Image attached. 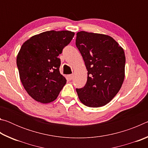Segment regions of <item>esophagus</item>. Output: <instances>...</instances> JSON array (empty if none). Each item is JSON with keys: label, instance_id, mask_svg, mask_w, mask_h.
<instances>
[{"label": "esophagus", "instance_id": "obj_1", "mask_svg": "<svg viewBox=\"0 0 148 148\" xmlns=\"http://www.w3.org/2000/svg\"><path fill=\"white\" fill-rule=\"evenodd\" d=\"M67 77H68V79L69 80H71L72 78H73V74H70L67 76Z\"/></svg>", "mask_w": 148, "mask_h": 148}]
</instances>
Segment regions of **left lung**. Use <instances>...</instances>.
<instances>
[{
  "label": "left lung",
  "mask_w": 148,
  "mask_h": 148,
  "mask_svg": "<svg viewBox=\"0 0 148 148\" xmlns=\"http://www.w3.org/2000/svg\"><path fill=\"white\" fill-rule=\"evenodd\" d=\"M76 45L88 75L86 86L76 89L79 101L89 107L103 106L113 99L123 83L124 50L111 36L86 31L77 32Z\"/></svg>",
  "instance_id": "1"
}]
</instances>
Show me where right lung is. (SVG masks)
Masks as SVG:
<instances>
[{
	"mask_svg": "<svg viewBox=\"0 0 148 148\" xmlns=\"http://www.w3.org/2000/svg\"><path fill=\"white\" fill-rule=\"evenodd\" d=\"M74 36L69 31H49L34 35L22 45L17 56L21 82L30 96L41 103L53 102L66 83L58 57Z\"/></svg>",
	"mask_w": 148,
	"mask_h": 148,
	"instance_id": "right-lung-1",
	"label": "right lung"
}]
</instances>
